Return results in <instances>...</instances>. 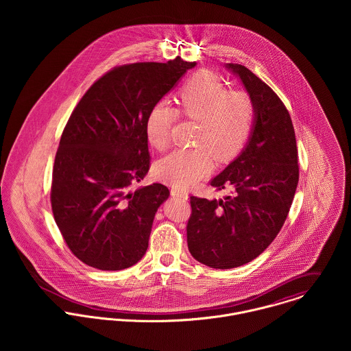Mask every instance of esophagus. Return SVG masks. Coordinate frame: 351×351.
Returning <instances> with one entry per match:
<instances>
[{"mask_svg": "<svg viewBox=\"0 0 351 351\" xmlns=\"http://www.w3.org/2000/svg\"><path fill=\"white\" fill-rule=\"evenodd\" d=\"M171 196L176 199H182V200L188 199V193L185 191H180V189H171Z\"/></svg>", "mask_w": 351, "mask_h": 351, "instance_id": "34e87169", "label": "esophagus"}]
</instances>
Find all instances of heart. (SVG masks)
<instances>
[{
    "mask_svg": "<svg viewBox=\"0 0 351 351\" xmlns=\"http://www.w3.org/2000/svg\"><path fill=\"white\" fill-rule=\"evenodd\" d=\"M181 112L200 121L196 150H178L162 159L155 169L156 177L176 188H186L206 177L217 162H230L246 146L250 138L255 106L250 97L228 90L217 75L196 73L180 92ZM178 112L166 101H159L146 117V136L151 146L163 151L170 143L171 130Z\"/></svg>",
    "mask_w": 351,
    "mask_h": 351,
    "instance_id": "obj_1",
    "label": "heart"
}]
</instances>
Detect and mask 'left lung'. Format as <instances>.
Instances as JSON below:
<instances>
[{"label":"left lung","instance_id":"left-lung-1","mask_svg":"<svg viewBox=\"0 0 351 351\" xmlns=\"http://www.w3.org/2000/svg\"><path fill=\"white\" fill-rule=\"evenodd\" d=\"M255 106L250 138L242 152L212 181L223 199L191 196L186 227L192 256L213 269H232L255 259L284 226L299 182L296 136L278 96L242 64L227 63Z\"/></svg>","mask_w":351,"mask_h":351}]
</instances>
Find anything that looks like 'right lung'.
Listing matches in <instances>:
<instances>
[{
	"mask_svg": "<svg viewBox=\"0 0 351 351\" xmlns=\"http://www.w3.org/2000/svg\"><path fill=\"white\" fill-rule=\"evenodd\" d=\"M195 66L177 56L114 67L73 110L55 155L51 206L84 263L121 270L146 254L155 213L170 195L162 184L130 189L150 169L146 117Z\"/></svg>",
	"mask_w": 351,
	"mask_h": 351,
	"instance_id": "right-lung-1",
	"label": "right lung"
}]
</instances>
